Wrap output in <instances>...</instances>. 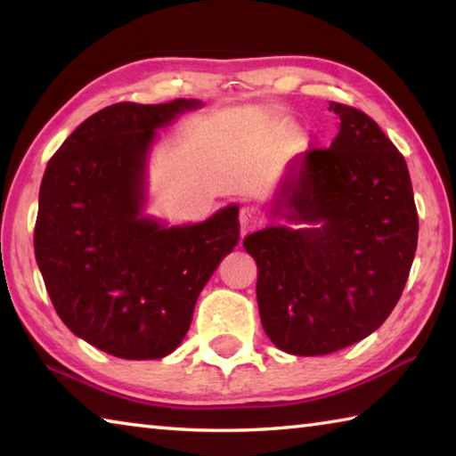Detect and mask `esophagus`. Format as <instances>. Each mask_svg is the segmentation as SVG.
Segmentation results:
<instances>
[{
  "mask_svg": "<svg viewBox=\"0 0 456 456\" xmlns=\"http://www.w3.org/2000/svg\"><path fill=\"white\" fill-rule=\"evenodd\" d=\"M261 213L256 207H243L241 213H239V225H241V235L245 237L249 231H256L261 225Z\"/></svg>",
  "mask_w": 456,
  "mask_h": 456,
  "instance_id": "34e87169",
  "label": "esophagus"
}]
</instances>
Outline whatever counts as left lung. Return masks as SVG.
Instances as JSON below:
<instances>
[{
    "instance_id": "1",
    "label": "left lung",
    "mask_w": 456,
    "mask_h": 456,
    "mask_svg": "<svg viewBox=\"0 0 456 456\" xmlns=\"http://www.w3.org/2000/svg\"><path fill=\"white\" fill-rule=\"evenodd\" d=\"M339 130L328 149L289 167L273 215L305 227L243 239L256 259L265 334L296 356H322L372 334L395 310L419 241L403 154L358 108L330 102Z\"/></svg>"
}]
</instances>
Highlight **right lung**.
Here are the masks:
<instances>
[{
    "mask_svg": "<svg viewBox=\"0 0 456 456\" xmlns=\"http://www.w3.org/2000/svg\"><path fill=\"white\" fill-rule=\"evenodd\" d=\"M199 106L187 98L106 106L45 167L34 229L45 289L76 336L117 358L171 354L200 289L239 241L235 205L171 229L141 215L154 128Z\"/></svg>",
    "mask_w": 456,
    "mask_h": 456,
    "instance_id": "1",
    "label": "right lung"
}]
</instances>
